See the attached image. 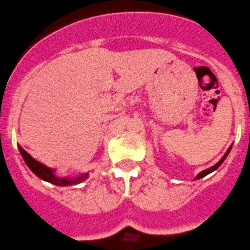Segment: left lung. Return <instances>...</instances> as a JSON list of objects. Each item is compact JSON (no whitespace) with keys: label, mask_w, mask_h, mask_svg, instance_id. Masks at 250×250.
<instances>
[{"label":"left lung","mask_w":250,"mask_h":250,"mask_svg":"<svg viewBox=\"0 0 250 250\" xmlns=\"http://www.w3.org/2000/svg\"><path fill=\"white\" fill-rule=\"evenodd\" d=\"M230 149H231V146H230V147L228 148V150H227V152H226V154H224V156L222 157V158H220V161L218 162V163H215L214 166H212V167H210V168H207V169L202 170L201 173H198V174H197V177H195V178H194V181H197V179H201V178H203V177H206V175H208L209 173H212V172H214L215 169H218V168L220 167V164H222V163H223L224 161H226L227 156H228V154H229V152H230Z\"/></svg>","instance_id":"left-lung-1"}]
</instances>
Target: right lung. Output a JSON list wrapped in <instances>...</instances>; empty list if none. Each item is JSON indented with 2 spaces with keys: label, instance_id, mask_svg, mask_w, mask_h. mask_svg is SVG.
Returning a JSON list of instances; mask_svg holds the SVG:
<instances>
[{
  "label": "right lung",
  "instance_id": "1",
  "mask_svg": "<svg viewBox=\"0 0 250 250\" xmlns=\"http://www.w3.org/2000/svg\"><path fill=\"white\" fill-rule=\"evenodd\" d=\"M19 149L20 153H21L22 158H23L24 163L27 164V167L30 168V169L37 175L38 178L43 179V181L46 182H49V183L55 184V186H76V184L86 181V179L88 178V173H82V174L77 175L75 178H69V177H58V175H56L55 169L47 167V166L42 164L41 162L36 161V159L33 158V157H31V154H28L21 146H19Z\"/></svg>",
  "mask_w": 250,
  "mask_h": 250
}]
</instances>
